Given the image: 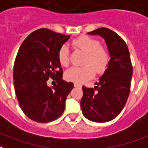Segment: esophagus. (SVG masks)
<instances>
[{
  "label": "esophagus",
  "instance_id": "1",
  "mask_svg": "<svg viewBox=\"0 0 148 148\" xmlns=\"http://www.w3.org/2000/svg\"><path fill=\"white\" fill-rule=\"evenodd\" d=\"M74 87H78V88H82V85H81V84H79V83L74 82Z\"/></svg>",
  "mask_w": 148,
  "mask_h": 148
}]
</instances>
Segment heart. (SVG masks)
<instances>
[{"label": "heart", "instance_id": "b5f03b06", "mask_svg": "<svg viewBox=\"0 0 148 148\" xmlns=\"http://www.w3.org/2000/svg\"><path fill=\"white\" fill-rule=\"evenodd\" d=\"M74 48L85 52L82 66H74L66 71V78L75 82H83L91 79L95 74L104 73L110 63V54L107 48L100 45L99 41L89 36H81L72 41ZM60 64L68 66L71 62V52L66 45L60 47L58 52Z\"/></svg>", "mask_w": 148, "mask_h": 148}]
</instances>
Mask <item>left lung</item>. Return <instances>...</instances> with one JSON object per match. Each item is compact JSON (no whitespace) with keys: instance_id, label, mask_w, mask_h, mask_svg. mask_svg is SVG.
<instances>
[{"instance_id":"obj_1","label":"left lung","mask_w":148,"mask_h":148,"mask_svg":"<svg viewBox=\"0 0 148 148\" xmlns=\"http://www.w3.org/2000/svg\"><path fill=\"white\" fill-rule=\"evenodd\" d=\"M88 34L99 35L104 39L110 60L94 88L82 87L81 108L88 120L107 122L121 113L130 95L132 75L130 52L125 40L111 29L102 27Z\"/></svg>"}]
</instances>
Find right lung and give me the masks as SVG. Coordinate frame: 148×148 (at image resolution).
I'll return each instance as SVG.
<instances>
[{"label": "right lung", "instance_id": "add662e5", "mask_svg": "<svg viewBox=\"0 0 148 148\" xmlns=\"http://www.w3.org/2000/svg\"><path fill=\"white\" fill-rule=\"evenodd\" d=\"M69 38L70 35L41 28L31 33L18 49L13 70L14 87L22 110L33 121H54L64 111L74 84L62 79L58 52ZM50 77L58 83L52 87L47 85Z\"/></svg>", "mask_w": 148, "mask_h": 148}]
</instances>
